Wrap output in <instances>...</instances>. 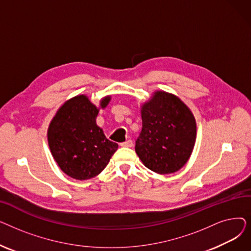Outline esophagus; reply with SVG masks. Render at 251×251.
<instances>
[{"instance_id": "34e87169", "label": "esophagus", "mask_w": 251, "mask_h": 251, "mask_svg": "<svg viewBox=\"0 0 251 251\" xmlns=\"http://www.w3.org/2000/svg\"><path fill=\"white\" fill-rule=\"evenodd\" d=\"M121 146L122 147H126V148H132L133 147V141L131 140V139H128L125 142H122Z\"/></svg>"}]
</instances>
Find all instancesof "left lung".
Masks as SVG:
<instances>
[{
	"label": "left lung",
	"instance_id": "obj_1",
	"mask_svg": "<svg viewBox=\"0 0 251 251\" xmlns=\"http://www.w3.org/2000/svg\"><path fill=\"white\" fill-rule=\"evenodd\" d=\"M142 130L135 151L157 174L177 172L187 163L196 139V122L187 105L166 91L153 92L141 105Z\"/></svg>",
	"mask_w": 251,
	"mask_h": 251
}]
</instances>
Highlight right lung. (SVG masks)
I'll return each instance as SVG.
<instances>
[{"instance_id":"1","label":"right lung","mask_w":251,"mask_h":251,"mask_svg":"<svg viewBox=\"0 0 251 251\" xmlns=\"http://www.w3.org/2000/svg\"><path fill=\"white\" fill-rule=\"evenodd\" d=\"M111 97H104V109ZM100 109L84 96H76L58 110L48 129L49 147L63 172L76 180H87L107 167L118 144L104 136L97 125Z\"/></svg>"}]
</instances>
